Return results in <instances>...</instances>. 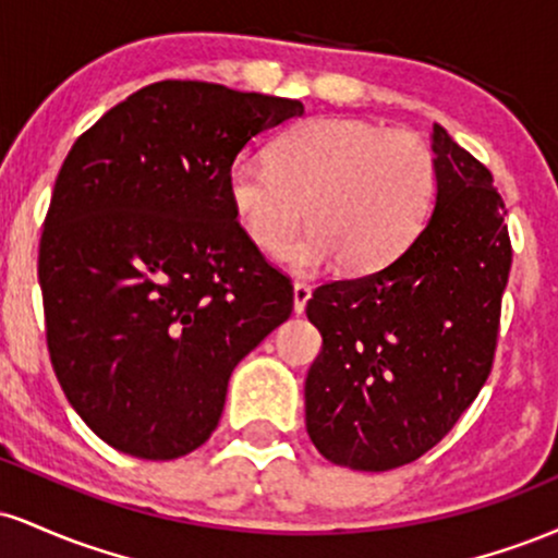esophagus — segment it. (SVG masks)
<instances>
[{"instance_id": "obj_1", "label": "esophagus", "mask_w": 558, "mask_h": 558, "mask_svg": "<svg viewBox=\"0 0 558 558\" xmlns=\"http://www.w3.org/2000/svg\"><path fill=\"white\" fill-rule=\"evenodd\" d=\"M310 296H312V288L306 286V283H293V312H296V315H301V312H304V306H306V301H310Z\"/></svg>"}]
</instances>
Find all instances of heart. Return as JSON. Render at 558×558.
I'll list each match as a JSON object with an SVG mask.
<instances>
[{
  "instance_id": "1",
  "label": "heart",
  "mask_w": 558,
  "mask_h": 558,
  "mask_svg": "<svg viewBox=\"0 0 558 558\" xmlns=\"http://www.w3.org/2000/svg\"><path fill=\"white\" fill-rule=\"evenodd\" d=\"M435 189L425 141L356 118L306 120L278 138L272 165L241 157L228 172L235 220L262 252L279 248L307 209L313 228L278 252L301 275L332 262L380 270L425 228Z\"/></svg>"
}]
</instances>
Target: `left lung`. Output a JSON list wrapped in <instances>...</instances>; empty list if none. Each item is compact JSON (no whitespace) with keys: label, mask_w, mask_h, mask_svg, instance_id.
<instances>
[{"label":"left lung","mask_w":558,"mask_h":558,"mask_svg":"<svg viewBox=\"0 0 558 558\" xmlns=\"http://www.w3.org/2000/svg\"><path fill=\"white\" fill-rule=\"evenodd\" d=\"M433 215L380 270L319 286L323 351L304 383L306 433L332 464L386 472L430 451L488 380L511 267L493 175L430 131Z\"/></svg>","instance_id":"8db88e82"}]
</instances>
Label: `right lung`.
<instances>
[{
	"label": "right lung",
	"instance_id": "right-lung-1",
	"mask_svg": "<svg viewBox=\"0 0 558 558\" xmlns=\"http://www.w3.org/2000/svg\"><path fill=\"white\" fill-rule=\"evenodd\" d=\"M296 99L159 81L101 114L57 175L38 248L47 343L105 444L151 462L213 435L243 356L293 288L235 222L228 172Z\"/></svg>",
	"mask_w": 558,
	"mask_h": 558
}]
</instances>
